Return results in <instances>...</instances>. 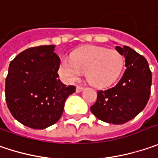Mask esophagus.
I'll return each mask as SVG.
<instances>
[{
	"instance_id": "1",
	"label": "esophagus",
	"mask_w": 158,
	"mask_h": 158,
	"mask_svg": "<svg viewBox=\"0 0 158 158\" xmlns=\"http://www.w3.org/2000/svg\"><path fill=\"white\" fill-rule=\"evenodd\" d=\"M84 89V87L81 86H76V92L77 93H80L82 90Z\"/></svg>"
}]
</instances>
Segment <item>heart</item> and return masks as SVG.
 Wrapping results in <instances>:
<instances>
[{
    "mask_svg": "<svg viewBox=\"0 0 158 158\" xmlns=\"http://www.w3.org/2000/svg\"><path fill=\"white\" fill-rule=\"evenodd\" d=\"M124 64V56L117 50L89 46L75 50L72 58L61 59L58 72L66 82L75 83L86 72V79L92 85L106 86L118 79Z\"/></svg>",
    "mask_w": 158,
    "mask_h": 158,
    "instance_id": "b5f03b06",
    "label": "heart"
}]
</instances>
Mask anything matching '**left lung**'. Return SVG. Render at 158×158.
Segmentation results:
<instances>
[{
  "label": "left lung",
  "instance_id": "1",
  "mask_svg": "<svg viewBox=\"0 0 158 158\" xmlns=\"http://www.w3.org/2000/svg\"><path fill=\"white\" fill-rule=\"evenodd\" d=\"M116 50L125 57L127 69L116 86L97 92V100L90 110L98 119L121 125L145 108L150 95L152 74L147 60L135 50L127 46H116Z\"/></svg>",
  "mask_w": 158,
  "mask_h": 158
}]
</instances>
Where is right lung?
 <instances>
[{"label": "right lung", "mask_w": 158, "mask_h": 158, "mask_svg": "<svg viewBox=\"0 0 158 158\" xmlns=\"http://www.w3.org/2000/svg\"><path fill=\"white\" fill-rule=\"evenodd\" d=\"M55 45L27 48L10 64L5 82L7 105L16 119L32 129H45L61 118L74 86L59 79L60 58Z\"/></svg>", "instance_id": "1"}]
</instances>
